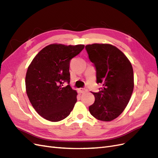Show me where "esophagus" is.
<instances>
[{"instance_id":"34e87169","label":"esophagus","mask_w":158,"mask_h":158,"mask_svg":"<svg viewBox=\"0 0 158 158\" xmlns=\"http://www.w3.org/2000/svg\"><path fill=\"white\" fill-rule=\"evenodd\" d=\"M79 92H80L81 93H84V92L87 91V88H80V89H79Z\"/></svg>"}]
</instances>
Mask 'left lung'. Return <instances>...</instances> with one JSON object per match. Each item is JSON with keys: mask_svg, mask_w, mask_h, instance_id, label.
<instances>
[{"mask_svg": "<svg viewBox=\"0 0 158 158\" xmlns=\"http://www.w3.org/2000/svg\"><path fill=\"white\" fill-rule=\"evenodd\" d=\"M85 49L96 69L97 83L102 87L93 93L95 101L90 113L102 121L117 118L127 106L134 89L132 64L120 49L110 44L87 45Z\"/></svg>", "mask_w": 158, "mask_h": 158, "instance_id": "8db88e82", "label": "left lung"}]
</instances>
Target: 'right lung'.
Here are the masks:
<instances>
[{"label": "right lung", "instance_id": "add662e5", "mask_svg": "<svg viewBox=\"0 0 158 158\" xmlns=\"http://www.w3.org/2000/svg\"><path fill=\"white\" fill-rule=\"evenodd\" d=\"M84 45L51 44L40 51L29 65L26 75L27 95L31 105L44 118L58 122L73 109L77 92L70 83V61ZM68 83L66 87L64 82Z\"/></svg>", "mask_w": 158, "mask_h": 158}]
</instances>
